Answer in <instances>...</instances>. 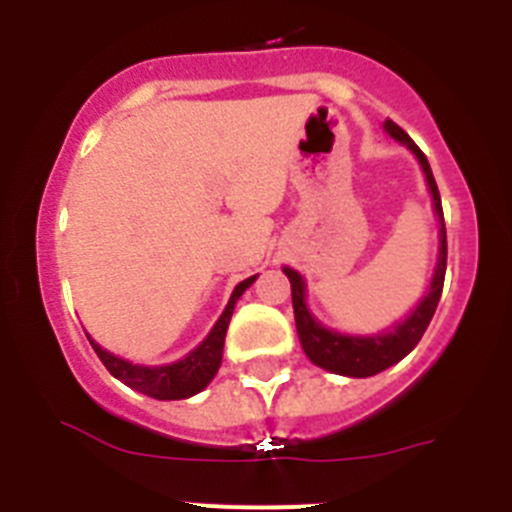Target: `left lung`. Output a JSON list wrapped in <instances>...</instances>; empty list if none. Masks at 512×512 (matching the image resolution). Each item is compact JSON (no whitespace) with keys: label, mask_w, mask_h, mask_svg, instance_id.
<instances>
[{"label":"left lung","mask_w":512,"mask_h":512,"mask_svg":"<svg viewBox=\"0 0 512 512\" xmlns=\"http://www.w3.org/2000/svg\"><path fill=\"white\" fill-rule=\"evenodd\" d=\"M384 133L395 138L400 146H405L415 156V161L423 169L428 192H431L433 212L438 217V259L436 266H433L431 284H428L425 295L418 300V305L405 318L397 320L392 328H384L382 333H366V336H359V333H341V330L323 325L312 315L310 305H307V284L300 271L292 269V266H282L289 284H292V307H295L297 336H300L305 356L315 366L325 369V372L354 379L374 377V374L390 369V366L405 359L418 346L425 328L431 323L433 312H436L438 300H441L443 277H446V228H443L441 194H438L431 164H428V158L423 156V151L415 146L410 135L400 125L387 120L384 122Z\"/></svg>","instance_id":"1"}]
</instances>
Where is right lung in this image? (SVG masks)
<instances>
[{
  "mask_svg": "<svg viewBox=\"0 0 512 512\" xmlns=\"http://www.w3.org/2000/svg\"><path fill=\"white\" fill-rule=\"evenodd\" d=\"M256 277H259V274H253V277L243 279L241 284H235L233 295H230L223 315H220L217 323L212 325V330L207 333L205 341H202L200 346H194L184 359L171 361V364H133V361L122 359V356L110 354L107 348H102L97 341H92L89 333L87 338L89 343H92L94 351H97L99 359H102V364L107 366V372L115 379H120L122 384H128L130 390L143 392V395L153 397V400H187V397L205 390L207 384L215 379L217 369L223 364L225 333H228L230 315H233L235 310V302L241 300V295L256 282Z\"/></svg>",
  "mask_w": 512,
  "mask_h": 512,
  "instance_id": "1",
  "label": "right lung"
}]
</instances>
